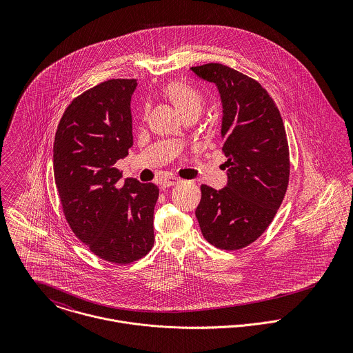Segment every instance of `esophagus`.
Wrapping results in <instances>:
<instances>
[{
  "label": "esophagus",
  "mask_w": 353,
  "mask_h": 353,
  "mask_svg": "<svg viewBox=\"0 0 353 353\" xmlns=\"http://www.w3.org/2000/svg\"><path fill=\"white\" fill-rule=\"evenodd\" d=\"M178 182H179V179L176 176H167L160 181V186H161V189H165V188L175 186Z\"/></svg>",
  "instance_id": "34e87169"
}]
</instances>
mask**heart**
Wrapping results in <instances>:
<instances>
[{"label":"heart","instance_id":"b5f03b06","mask_svg":"<svg viewBox=\"0 0 353 353\" xmlns=\"http://www.w3.org/2000/svg\"><path fill=\"white\" fill-rule=\"evenodd\" d=\"M165 95L183 115L190 111H196L199 114L201 111L203 103L201 94L186 83L168 84L165 88Z\"/></svg>","mask_w":353,"mask_h":353}]
</instances>
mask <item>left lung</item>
I'll list each match as a JSON object with an SVG mask.
<instances>
[{
  "label": "left lung",
  "instance_id": "8db88e82",
  "mask_svg": "<svg viewBox=\"0 0 353 353\" xmlns=\"http://www.w3.org/2000/svg\"><path fill=\"white\" fill-rule=\"evenodd\" d=\"M220 94L227 185L201 186L196 209L203 238L224 250H238L259 238L287 192L290 151L279 108L252 77L221 63L190 68Z\"/></svg>",
  "mask_w": 353,
  "mask_h": 353
}]
</instances>
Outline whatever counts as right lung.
Segmentation results:
<instances>
[{"label":"right lung","instance_id":"add662e5","mask_svg":"<svg viewBox=\"0 0 353 353\" xmlns=\"http://www.w3.org/2000/svg\"><path fill=\"white\" fill-rule=\"evenodd\" d=\"M136 80L112 79L65 110L55 133L52 167L65 217L74 235L105 261L125 265L153 246L159 189L126 178L115 163L133 145Z\"/></svg>","mask_w":353,"mask_h":353}]
</instances>
